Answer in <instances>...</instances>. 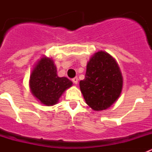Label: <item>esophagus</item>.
<instances>
[{"label":"esophagus","mask_w":152,"mask_h":152,"mask_svg":"<svg viewBox=\"0 0 152 152\" xmlns=\"http://www.w3.org/2000/svg\"><path fill=\"white\" fill-rule=\"evenodd\" d=\"M72 81H73L74 84H77V82H78V78H77V77H74V78L72 79Z\"/></svg>","instance_id":"esophagus-1"}]
</instances>
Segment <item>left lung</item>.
Instances as JSON below:
<instances>
[{
	"instance_id": "obj_1",
	"label": "left lung",
	"mask_w": 152,
	"mask_h": 152,
	"mask_svg": "<svg viewBox=\"0 0 152 152\" xmlns=\"http://www.w3.org/2000/svg\"><path fill=\"white\" fill-rule=\"evenodd\" d=\"M123 77L117 63L105 52L94 55L87 64L80 88L88 106L94 110H106L119 98Z\"/></svg>"
}]
</instances>
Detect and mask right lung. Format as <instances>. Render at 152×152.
<instances>
[{
  "instance_id": "right-lung-1",
  "label": "right lung",
  "mask_w": 152,
  "mask_h": 152,
  "mask_svg": "<svg viewBox=\"0 0 152 152\" xmlns=\"http://www.w3.org/2000/svg\"><path fill=\"white\" fill-rule=\"evenodd\" d=\"M72 85V82L67 77H58L53 61L47 58H41L30 75L31 91L46 106L56 104L64 91Z\"/></svg>"
}]
</instances>
